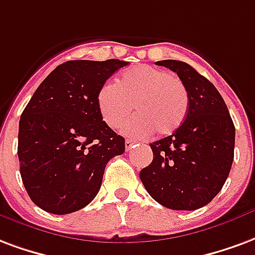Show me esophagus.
Wrapping results in <instances>:
<instances>
[{"mask_svg": "<svg viewBox=\"0 0 255 255\" xmlns=\"http://www.w3.org/2000/svg\"><path fill=\"white\" fill-rule=\"evenodd\" d=\"M133 143H135V142H132V140L127 139V140H126V150H129V148L133 146Z\"/></svg>", "mask_w": 255, "mask_h": 255, "instance_id": "esophagus-1", "label": "esophagus"}]
</instances>
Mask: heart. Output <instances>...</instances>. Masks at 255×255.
I'll use <instances>...</instances> for the list:
<instances>
[{
    "label": "heart",
    "mask_w": 255,
    "mask_h": 255,
    "mask_svg": "<svg viewBox=\"0 0 255 255\" xmlns=\"http://www.w3.org/2000/svg\"><path fill=\"white\" fill-rule=\"evenodd\" d=\"M133 109L123 131L131 136H146L155 129L159 135L174 132L185 120L189 97L182 81L163 69L136 66L123 71L118 85L104 84L97 93V108L111 128H118Z\"/></svg>",
    "instance_id": "b5f03b06"
}]
</instances>
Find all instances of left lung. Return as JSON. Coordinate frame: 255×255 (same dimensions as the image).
Returning a JSON list of instances; mask_svg holds the SVG:
<instances>
[{"mask_svg": "<svg viewBox=\"0 0 255 255\" xmlns=\"http://www.w3.org/2000/svg\"><path fill=\"white\" fill-rule=\"evenodd\" d=\"M185 85L189 108L173 135L150 143L152 162L140 180L152 199L166 208L195 211L212 201L231 170L235 127L218 89L181 60H159Z\"/></svg>", "mask_w": 255, "mask_h": 255, "instance_id": "8db88e82", "label": "left lung"}]
</instances>
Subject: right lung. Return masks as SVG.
Segmentation results:
<instances>
[{
	"mask_svg": "<svg viewBox=\"0 0 255 255\" xmlns=\"http://www.w3.org/2000/svg\"><path fill=\"white\" fill-rule=\"evenodd\" d=\"M128 62L69 60L51 71L22 111L18 161L31 200L46 212L66 215L99 193L105 166L126 150L124 137L104 122L97 93Z\"/></svg>",
	"mask_w": 255,
	"mask_h": 255,
	"instance_id": "1",
	"label": "right lung"
}]
</instances>
